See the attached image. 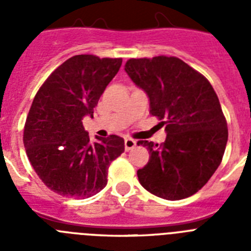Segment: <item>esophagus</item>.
I'll list each match as a JSON object with an SVG mask.
<instances>
[{"label":"esophagus","instance_id":"34e87169","mask_svg":"<svg viewBox=\"0 0 251 251\" xmlns=\"http://www.w3.org/2000/svg\"><path fill=\"white\" fill-rule=\"evenodd\" d=\"M137 146V142L132 138H126L124 139V147H126V151H130Z\"/></svg>","mask_w":251,"mask_h":251}]
</instances>
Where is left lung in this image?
Here are the masks:
<instances>
[{
  "label": "left lung",
  "mask_w": 251,
  "mask_h": 251,
  "mask_svg": "<svg viewBox=\"0 0 251 251\" xmlns=\"http://www.w3.org/2000/svg\"><path fill=\"white\" fill-rule=\"evenodd\" d=\"M124 70L147 93L150 113L167 133L161 146L147 147L150 161L137 171L139 182L166 200L192 196L220 166L227 143V123L210 81L178 57L129 59Z\"/></svg>",
  "instance_id": "obj_1"
}]
</instances>
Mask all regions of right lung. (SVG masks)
Listing matches in <instances>:
<instances>
[{
  "mask_svg": "<svg viewBox=\"0 0 251 251\" xmlns=\"http://www.w3.org/2000/svg\"><path fill=\"white\" fill-rule=\"evenodd\" d=\"M122 59L75 55L51 73L31 104L24 146L40 179L61 196L88 199L106 185L112 161L124 152L118 136L90 142L83 118L90 115Z\"/></svg>",
  "mask_w": 251,
  "mask_h": 251,
  "instance_id": "obj_1",
  "label": "right lung"
}]
</instances>
